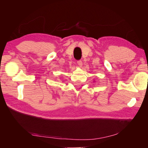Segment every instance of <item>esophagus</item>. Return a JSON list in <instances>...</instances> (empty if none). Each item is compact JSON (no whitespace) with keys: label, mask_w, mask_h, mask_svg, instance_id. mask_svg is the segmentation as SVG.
Wrapping results in <instances>:
<instances>
[{"label":"esophagus","mask_w":148,"mask_h":148,"mask_svg":"<svg viewBox=\"0 0 148 148\" xmlns=\"http://www.w3.org/2000/svg\"><path fill=\"white\" fill-rule=\"evenodd\" d=\"M77 64H78L79 66H82V65H83L82 61V60H78V61H77Z\"/></svg>","instance_id":"obj_1"}]
</instances>
